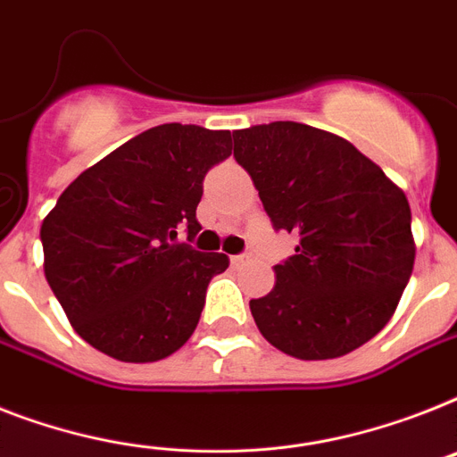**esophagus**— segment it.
Here are the masks:
<instances>
[{
    "mask_svg": "<svg viewBox=\"0 0 457 457\" xmlns=\"http://www.w3.org/2000/svg\"><path fill=\"white\" fill-rule=\"evenodd\" d=\"M246 258L248 255H232V258H229V262H232V265H241V262H246Z\"/></svg>",
    "mask_w": 457,
    "mask_h": 457,
    "instance_id": "esophagus-1",
    "label": "esophagus"
}]
</instances>
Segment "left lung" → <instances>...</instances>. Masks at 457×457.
I'll use <instances>...</instances> for the list:
<instances>
[{"mask_svg":"<svg viewBox=\"0 0 457 457\" xmlns=\"http://www.w3.org/2000/svg\"><path fill=\"white\" fill-rule=\"evenodd\" d=\"M272 228L298 237L274 265V288L251 300L277 350L336 359L369 343L395 314L413 272L409 199L352 143L298 121L235 133Z\"/></svg>","mask_w":457,"mask_h":457,"instance_id":"obj_1","label":"left lung"}]
</instances>
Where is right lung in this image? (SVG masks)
I'll use <instances>...</instances> for the list:
<instances>
[{
    "label": "right lung",
    "mask_w": 457,
    "mask_h": 457,
    "mask_svg": "<svg viewBox=\"0 0 457 457\" xmlns=\"http://www.w3.org/2000/svg\"><path fill=\"white\" fill-rule=\"evenodd\" d=\"M232 154L229 131L147 129L68 185L42 222L44 274L70 324L120 361H159L195 333L225 253L178 244L202 229L204 178Z\"/></svg>",
    "instance_id": "add662e5"
}]
</instances>
